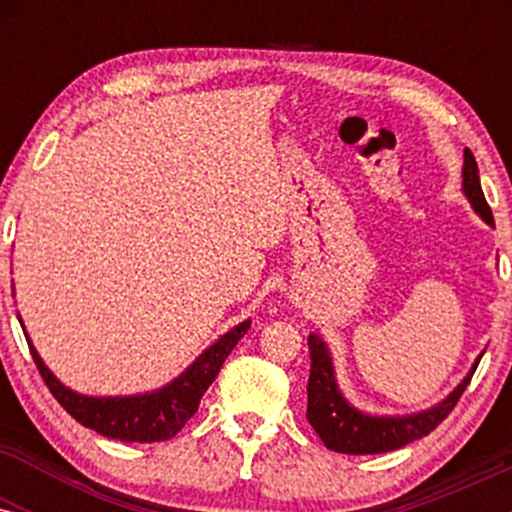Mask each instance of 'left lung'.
Here are the masks:
<instances>
[{"label": "left lung", "instance_id": "obj_1", "mask_svg": "<svg viewBox=\"0 0 512 512\" xmlns=\"http://www.w3.org/2000/svg\"><path fill=\"white\" fill-rule=\"evenodd\" d=\"M462 190L477 214L486 223L493 226L491 207L486 204L484 192H481L479 168L474 154L464 149V170H462ZM310 349V378H308V421L315 428L322 443L334 452L344 455H375V452H390L414 440L428 436L445 416L455 409L457 399L467 390L474 370L479 366V358L469 370L467 378L445 397L438 407L421 411L414 416H368L351 407L346 399L339 395L337 383H334V368L330 351L317 334L308 337Z\"/></svg>", "mask_w": 512, "mask_h": 512}]
</instances>
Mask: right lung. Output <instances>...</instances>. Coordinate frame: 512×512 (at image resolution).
Returning <instances> with one entry per match:
<instances>
[{"label": "right lung", "mask_w": 512, "mask_h": 512, "mask_svg": "<svg viewBox=\"0 0 512 512\" xmlns=\"http://www.w3.org/2000/svg\"><path fill=\"white\" fill-rule=\"evenodd\" d=\"M250 330V320L240 322L231 332H226L216 344H211L202 356L192 363L180 378L137 397H84L64 387L55 375L40 361L38 351L33 349L31 339L26 337L28 349L43 375L45 385L52 397L62 404L69 416H74L81 426L101 433L105 438L125 440V443H156V440H170L187 421L195 416L202 402L204 392L214 383L216 375L233 351L243 334Z\"/></svg>", "instance_id": "add662e5"}]
</instances>
